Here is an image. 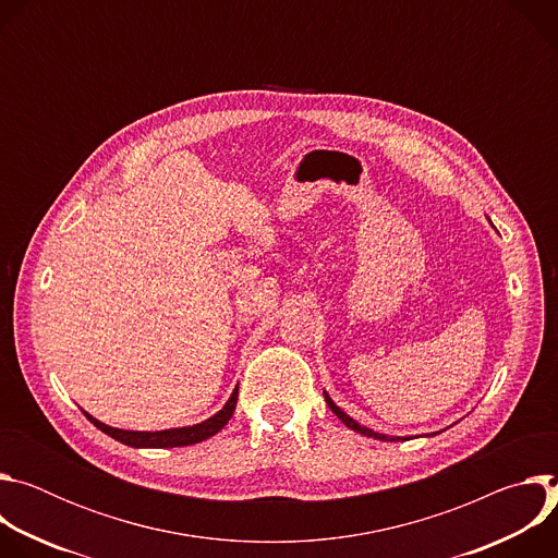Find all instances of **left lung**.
I'll use <instances>...</instances> for the list:
<instances>
[{
    "instance_id": "obj_1",
    "label": "left lung",
    "mask_w": 558,
    "mask_h": 558,
    "mask_svg": "<svg viewBox=\"0 0 558 558\" xmlns=\"http://www.w3.org/2000/svg\"><path fill=\"white\" fill-rule=\"evenodd\" d=\"M325 400H327V404H329V409L342 420V424L347 426V428H351V430H355V433H362V435H366V437H373V439H379V441H404L402 437H388V435H381V433H375V430H371V428H366V426H360L353 417H349L340 407H336V402L331 400V397L325 392Z\"/></svg>"
}]
</instances>
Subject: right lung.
<instances>
[{"label": "right lung", "mask_w": 558, "mask_h": 558, "mask_svg": "<svg viewBox=\"0 0 558 558\" xmlns=\"http://www.w3.org/2000/svg\"><path fill=\"white\" fill-rule=\"evenodd\" d=\"M235 402H238V386L233 388L231 397L227 400V404L209 420L196 424V426H183V428H170V430H156V433H138V430H121V428H112L101 424L99 420H95L93 415L86 413V417L106 435H110L112 439L132 446V448H177V446H192L198 444L203 439H209L211 435H216L233 415L235 411Z\"/></svg>", "instance_id": "obj_1"}]
</instances>
